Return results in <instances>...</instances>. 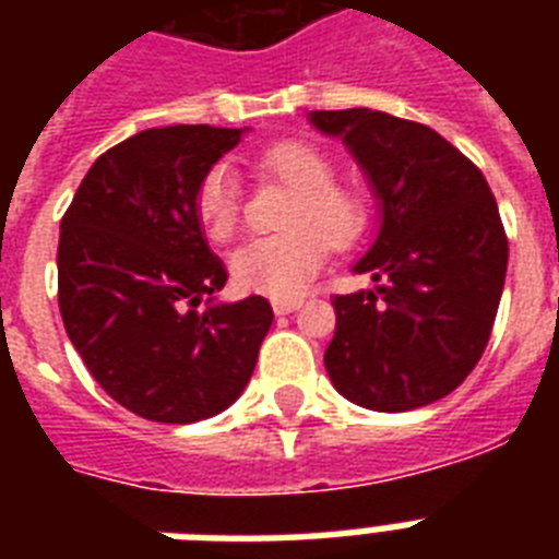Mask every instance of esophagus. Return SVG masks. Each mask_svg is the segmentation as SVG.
I'll return each mask as SVG.
<instances>
[{
  "mask_svg": "<svg viewBox=\"0 0 559 559\" xmlns=\"http://www.w3.org/2000/svg\"><path fill=\"white\" fill-rule=\"evenodd\" d=\"M298 307H301V298H275V301H272L275 316H287L293 313V310H298Z\"/></svg>",
  "mask_w": 559,
  "mask_h": 559,
  "instance_id": "obj_1",
  "label": "esophagus"
}]
</instances>
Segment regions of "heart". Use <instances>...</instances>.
I'll list each match as a JSON object with an SVG mask.
<instances>
[{"instance_id":"heart-1","label":"heart","mask_w":559,"mask_h":559,"mask_svg":"<svg viewBox=\"0 0 559 559\" xmlns=\"http://www.w3.org/2000/svg\"><path fill=\"white\" fill-rule=\"evenodd\" d=\"M263 177L293 191L284 211V231L249 240L231 254V278L243 293L293 298L322 270L328 249H345L366 228V205L357 193L336 186L333 162L305 142H281L252 159ZM193 214L202 235L223 243L240 223V188L228 165H211L193 191Z\"/></svg>"}]
</instances>
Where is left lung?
<instances>
[{"mask_svg": "<svg viewBox=\"0 0 559 559\" xmlns=\"http://www.w3.org/2000/svg\"><path fill=\"white\" fill-rule=\"evenodd\" d=\"M382 202L380 235L354 266L377 289L333 296L324 368L377 412L447 397L481 359L508 272V235L485 174L432 127L377 109H316Z\"/></svg>", "mask_w": 559, "mask_h": 559, "instance_id": "8db88e82", "label": "left lung"}]
</instances>
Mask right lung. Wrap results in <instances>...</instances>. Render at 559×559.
<instances>
[{
  "mask_svg": "<svg viewBox=\"0 0 559 559\" xmlns=\"http://www.w3.org/2000/svg\"><path fill=\"white\" fill-rule=\"evenodd\" d=\"M243 130L156 127L109 147L60 219L66 333L109 397L156 424H193L240 397L272 324L263 296L197 310L226 287L193 214L202 174Z\"/></svg>",
  "mask_w": 559,
  "mask_h": 559,
  "instance_id": "right-lung-1",
  "label": "right lung"
}]
</instances>
